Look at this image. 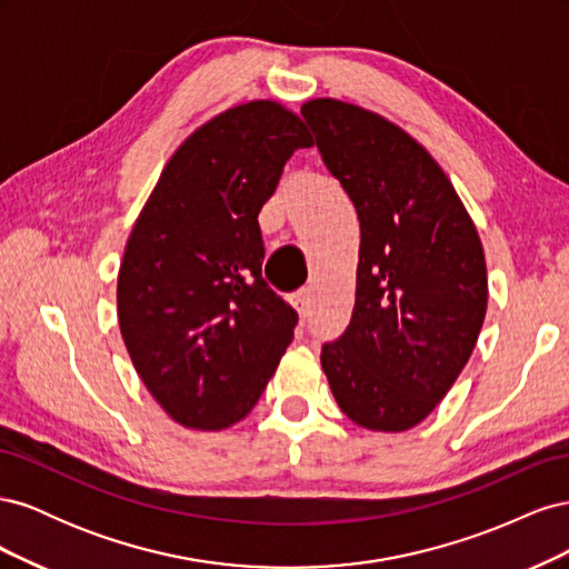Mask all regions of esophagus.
I'll list each match as a JSON object with an SVG mask.
<instances>
[{"mask_svg":"<svg viewBox=\"0 0 569 569\" xmlns=\"http://www.w3.org/2000/svg\"><path fill=\"white\" fill-rule=\"evenodd\" d=\"M295 306H297V311H299L301 316H308V313H311V306H313V291L308 289V287L299 289L297 295H295Z\"/></svg>","mask_w":569,"mask_h":569,"instance_id":"34e87169","label":"esophagus"}]
</instances>
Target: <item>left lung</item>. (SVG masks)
<instances>
[{
    "label": "left lung",
    "instance_id": "obj_1",
    "mask_svg": "<svg viewBox=\"0 0 569 569\" xmlns=\"http://www.w3.org/2000/svg\"><path fill=\"white\" fill-rule=\"evenodd\" d=\"M303 118L360 220L351 322L320 363L358 427L406 432L443 399L487 316L485 247L449 176L385 116L332 97Z\"/></svg>",
    "mask_w": 569,
    "mask_h": 569
}]
</instances>
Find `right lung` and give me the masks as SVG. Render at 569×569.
<instances>
[{"mask_svg": "<svg viewBox=\"0 0 569 569\" xmlns=\"http://www.w3.org/2000/svg\"><path fill=\"white\" fill-rule=\"evenodd\" d=\"M311 144L280 101H244L187 137L134 220L118 268L120 337L182 427L244 420L295 339L297 311L261 278L258 213Z\"/></svg>", "mask_w": 569, "mask_h": 569, "instance_id": "add662e5", "label": "right lung"}]
</instances>
